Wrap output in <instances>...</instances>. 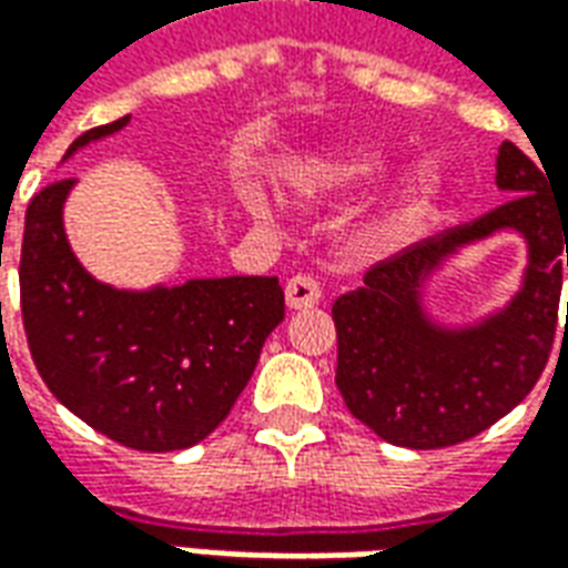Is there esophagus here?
<instances>
[{
    "mask_svg": "<svg viewBox=\"0 0 568 568\" xmlns=\"http://www.w3.org/2000/svg\"><path fill=\"white\" fill-rule=\"evenodd\" d=\"M322 297V288L320 283L313 280V276H307V273H297V276H292L288 283H285V304H288V310H310L320 304Z\"/></svg>",
    "mask_w": 568,
    "mask_h": 568,
    "instance_id": "esophagus-1",
    "label": "esophagus"
}]
</instances>
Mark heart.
I'll use <instances>...</instances> for the list:
<instances>
[{"mask_svg": "<svg viewBox=\"0 0 568 568\" xmlns=\"http://www.w3.org/2000/svg\"><path fill=\"white\" fill-rule=\"evenodd\" d=\"M395 151L386 142L358 140L337 145L328 154H322L320 161H313L304 173V187L313 194H341V191H356L371 182H377L381 175L393 170ZM444 173L435 161H419L414 170H407L398 185L389 191V197L383 200L381 212L374 219V227L381 234H395L407 224L419 222L423 215L435 210L444 197Z\"/></svg>", "mask_w": 568, "mask_h": 568, "instance_id": "b5f03b06", "label": "heart"}]
</instances>
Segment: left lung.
I'll return each instance as SVG.
<instances>
[{
    "label": "left lung",
    "mask_w": 568,
    "mask_h": 568,
    "mask_svg": "<svg viewBox=\"0 0 568 568\" xmlns=\"http://www.w3.org/2000/svg\"><path fill=\"white\" fill-rule=\"evenodd\" d=\"M496 185L508 194L501 206L374 264L365 285L334 301L337 389L349 414L389 444L438 450L475 438L520 405L548 365L568 210L514 142H501ZM501 230L527 240L513 301L468 326L432 321L422 304L427 280L465 245Z\"/></svg>",
    "instance_id": "1"
}]
</instances>
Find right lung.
Here are the masks:
<instances>
[{"label":"right lung","instance_id":"obj_1","mask_svg":"<svg viewBox=\"0 0 568 568\" xmlns=\"http://www.w3.org/2000/svg\"><path fill=\"white\" fill-rule=\"evenodd\" d=\"M93 128L75 151L128 128ZM75 179L42 187L27 206L20 313L44 386L105 438L145 453L185 450L219 426L246 389L267 334L283 322L276 276H219L142 292L100 283L63 227Z\"/></svg>","mask_w":568,"mask_h":568}]
</instances>
